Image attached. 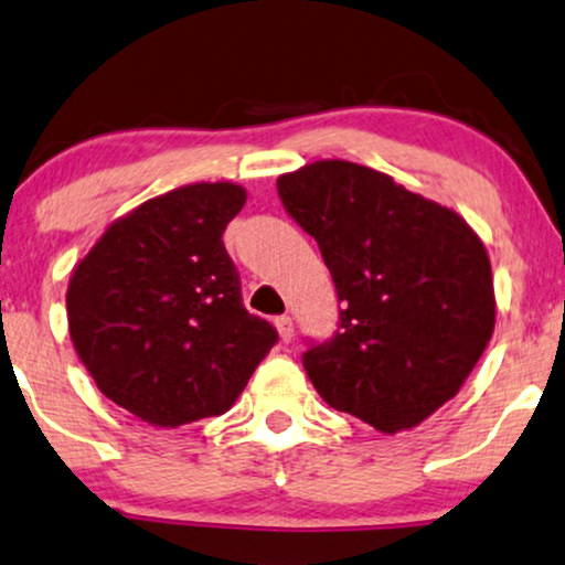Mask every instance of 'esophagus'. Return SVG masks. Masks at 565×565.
Here are the masks:
<instances>
[{
    "label": "esophagus",
    "instance_id": "34e87169",
    "mask_svg": "<svg viewBox=\"0 0 565 565\" xmlns=\"http://www.w3.org/2000/svg\"><path fill=\"white\" fill-rule=\"evenodd\" d=\"M275 327H277V334H280L282 342L292 340V319L290 317H277Z\"/></svg>",
    "mask_w": 565,
    "mask_h": 565
}]
</instances>
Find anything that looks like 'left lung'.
I'll use <instances>...</instances> for the list:
<instances>
[{
  "label": "left lung",
  "mask_w": 565,
  "mask_h": 565,
  "mask_svg": "<svg viewBox=\"0 0 565 565\" xmlns=\"http://www.w3.org/2000/svg\"><path fill=\"white\" fill-rule=\"evenodd\" d=\"M277 192L345 306L334 340L303 355L313 390L381 434L420 426L493 337L486 244L459 212L350 160L282 173Z\"/></svg>",
  "instance_id": "8db88e82"
}]
</instances>
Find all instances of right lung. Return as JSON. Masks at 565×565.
Instances as JSON below:
<instances>
[{"label":"right lung","instance_id":"obj_1","mask_svg":"<svg viewBox=\"0 0 565 565\" xmlns=\"http://www.w3.org/2000/svg\"><path fill=\"white\" fill-rule=\"evenodd\" d=\"M233 181L186 184L116 217L72 269L67 321L95 386L152 428L223 415L277 342L241 303L223 231Z\"/></svg>","mask_w":565,"mask_h":565}]
</instances>
